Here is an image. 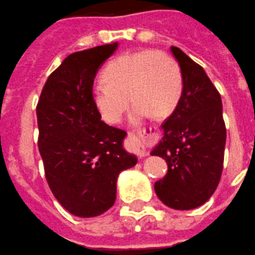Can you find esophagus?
Instances as JSON below:
<instances>
[{"instance_id":"esophagus-1","label":"esophagus","mask_w":255,"mask_h":255,"mask_svg":"<svg viewBox=\"0 0 255 255\" xmlns=\"http://www.w3.org/2000/svg\"><path fill=\"white\" fill-rule=\"evenodd\" d=\"M128 138L130 140V150L134 152L139 158H144L147 155V133L145 130L139 129L137 132H129Z\"/></svg>"}]
</instances>
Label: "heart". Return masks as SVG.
Wrapping results in <instances>:
<instances>
[{
	"mask_svg": "<svg viewBox=\"0 0 255 255\" xmlns=\"http://www.w3.org/2000/svg\"><path fill=\"white\" fill-rule=\"evenodd\" d=\"M105 82L92 86L91 96L101 117L108 123L120 121L129 105L133 121L153 115L169 116L179 103L183 76L178 62L162 51L129 52L121 54L103 70Z\"/></svg>",
	"mask_w": 255,
	"mask_h": 255,
	"instance_id": "obj_1",
	"label": "heart"
}]
</instances>
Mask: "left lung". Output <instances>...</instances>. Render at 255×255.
Segmentation results:
<instances>
[{
  "label": "left lung",
  "instance_id": "8db88e82",
  "mask_svg": "<svg viewBox=\"0 0 255 255\" xmlns=\"http://www.w3.org/2000/svg\"><path fill=\"white\" fill-rule=\"evenodd\" d=\"M170 51L182 71L183 92L150 152L168 164L154 190L169 208L189 211L206 203L218 187L227 130L221 95L206 71L178 47Z\"/></svg>",
  "mask_w": 255,
  "mask_h": 255
}]
</instances>
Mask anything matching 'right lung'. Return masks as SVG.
<instances>
[{
  "label": "right lung",
  "mask_w": 255,
  "mask_h": 255,
  "mask_svg": "<svg viewBox=\"0 0 255 255\" xmlns=\"http://www.w3.org/2000/svg\"><path fill=\"white\" fill-rule=\"evenodd\" d=\"M117 47L115 42L66 57L44 83L36 108L47 182L61 206L81 218L108 211L120 173L137 163L123 148L127 133L101 121L91 96L98 70Z\"/></svg>",
  "instance_id": "right-lung-1"
}]
</instances>
